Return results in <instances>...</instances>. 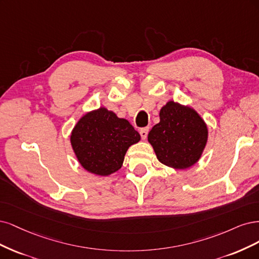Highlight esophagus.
<instances>
[{
	"instance_id": "esophagus-1",
	"label": "esophagus",
	"mask_w": 259,
	"mask_h": 259,
	"mask_svg": "<svg viewBox=\"0 0 259 259\" xmlns=\"http://www.w3.org/2000/svg\"><path fill=\"white\" fill-rule=\"evenodd\" d=\"M148 128L146 127V128H142L141 130H140V135H141V138H142V140H145L146 139V137H147V135H148Z\"/></svg>"
}]
</instances>
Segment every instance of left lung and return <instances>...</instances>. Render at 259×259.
<instances>
[{
	"instance_id": "1",
	"label": "left lung",
	"mask_w": 259,
	"mask_h": 259,
	"mask_svg": "<svg viewBox=\"0 0 259 259\" xmlns=\"http://www.w3.org/2000/svg\"><path fill=\"white\" fill-rule=\"evenodd\" d=\"M160 121L147 136L157 159L177 170H185L201 158L207 143L205 121L195 108L168 101L159 112Z\"/></svg>"
}]
</instances>
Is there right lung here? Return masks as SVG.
Masks as SVG:
<instances>
[{"label":"right lung","instance_id":"obj_1","mask_svg":"<svg viewBox=\"0 0 259 259\" xmlns=\"http://www.w3.org/2000/svg\"><path fill=\"white\" fill-rule=\"evenodd\" d=\"M140 140L139 132L127 119L102 106L82 115L70 136L79 164L99 177L118 171L128 148Z\"/></svg>","mask_w":259,"mask_h":259}]
</instances>
